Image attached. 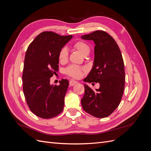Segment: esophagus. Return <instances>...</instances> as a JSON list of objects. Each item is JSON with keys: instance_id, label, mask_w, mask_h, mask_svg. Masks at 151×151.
<instances>
[{"instance_id": "obj_1", "label": "esophagus", "mask_w": 151, "mask_h": 151, "mask_svg": "<svg viewBox=\"0 0 151 151\" xmlns=\"http://www.w3.org/2000/svg\"><path fill=\"white\" fill-rule=\"evenodd\" d=\"M77 83H77V81H74V80H70V81H69V84H70V86H74V85H75V84H77Z\"/></svg>"}]
</instances>
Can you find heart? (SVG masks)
Returning a JSON list of instances; mask_svg holds the SVG:
<instances>
[{
	"label": "heart",
	"instance_id": "b5f03b06",
	"mask_svg": "<svg viewBox=\"0 0 151 151\" xmlns=\"http://www.w3.org/2000/svg\"><path fill=\"white\" fill-rule=\"evenodd\" d=\"M73 47L79 52H80L83 56L88 55L90 52V47L89 45L84 42H77L74 45ZM58 62L60 63H65L68 60V52L65 48H62L58 53ZM84 68L74 65H70L65 68V73L71 77L75 79H79L81 77Z\"/></svg>",
	"mask_w": 151,
	"mask_h": 151
}]
</instances>
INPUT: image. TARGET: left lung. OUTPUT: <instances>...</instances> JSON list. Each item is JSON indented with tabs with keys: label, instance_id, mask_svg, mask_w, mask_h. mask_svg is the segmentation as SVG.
<instances>
[{
	"label": "left lung",
	"instance_id": "8db88e82",
	"mask_svg": "<svg viewBox=\"0 0 151 151\" xmlns=\"http://www.w3.org/2000/svg\"><path fill=\"white\" fill-rule=\"evenodd\" d=\"M81 38L93 40L95 43L93 66L84 81L99 83V88L96 91L84 84L82 106L94 117H107L120 103L125 88V74L122 53L115 40L104 31H95L82 36Z\"/></svg>",
	"mask_w": 151,
	"mask_h": 151
}]
</instances>
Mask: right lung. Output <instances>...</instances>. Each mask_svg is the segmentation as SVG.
Listing matches in <instances>:
<instances>
[{
	"label": "right lung",
	"instance_id": "obj_1",
	"mask_svg": "<svg viewBox=\"0 0 151 151\" xmlns=\"http://www.w3.org/2000/svg\"><path fill=\"white\" fill-rule=\"evenodd\" d=\"M72 38L52 31L39 34L26 50L22 73L23 93L30 110L35 115L48 119L60 114L64 106L68 81L51 85L50 77L58 70V53Z\"/></svg>",
	"mask_w": 151,
	"mask_h": 151
}]
</instances>
